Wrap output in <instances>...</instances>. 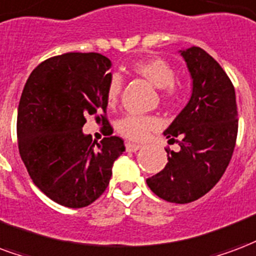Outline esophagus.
Masks as SVG:
<instances>
[{
  "label": "esophagus",
  "mask_w": 256,
  "mask_h": 256,
  "mask_svg": "<svg viewBox=\"0 0 256 256\" xmlns=\"http://www.w3.org/2000/svg\"><path fill=\"white\" fill-rule=\"evenodd\" d=\"M141 148H142L141 145H136V144H132V142L126 144V150H128V152H137V150H140Z\"/></svg>",
  "instance_id": "34e87169"
}]
</instances>
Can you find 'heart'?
Segmentation results:
<instances>
[{"label":"heart","mask_w":256,"mask_h":256,"mask_svg":"<svg viewBox=\"0 0 256 256\" xmlns=\"http://www.w3.org/2000/svg\"><path fill=\"white\" fill-rule=\"evenodd\" d=\"M134 74L144 77L160 90V98L164 104H172L178 98L175 86V70L170 62L158 56H148L134 60L132 64ZM123 81L118 73L110 76L106 88V99L110 106H115L122 92ZM157 119L152 115H126L116 124L120 136L130 141H144L149 132L157 128Z\"/></svg>","instance_id":"heart-1"}]
</instances>
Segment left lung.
<instances>
[{
	"mask_svg": "<svg viewBox=\"0 0 256 256\" xmlns=\"http://www.w3.org/2000/svg\"><path fill=\"white\" fill-rule=\"evenodd\" d=\"M179 52L192 90L164 136L170 144L180 138V149L171 150L164 170L146 183L164 200L188 204L205 196L224 175L238 137V106L234 85L213 56L196 46Z\"/></svg>",
	"mask_w": 256,
	"mask_h": 256,
	"instance_id": "left-lung-1",
	"label": "left lung"
}]
</instances>
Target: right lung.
Listing matches in <instances>:
<instances>
[{
  "label": "right lung",
  "mask_w": 256,
  "mask_h": 256,
  "mask_svg": "<svg viewBox=\"0 0 256 256\" xmlns=\"http://www.w3.org/2000/svg\"><path fill=\"white\" fill-rule=\"evenodd\" d=\"M111 66L99 52H66L35 68L22 90L20 156L39 190L66 208L98 200L108 186L114 162L124 152L122 138L104 137L98 144L82 132L88 114L108 123L103 114Z\"/></svg>",
  "instance_id": "obj_1"
}]
</instances>
